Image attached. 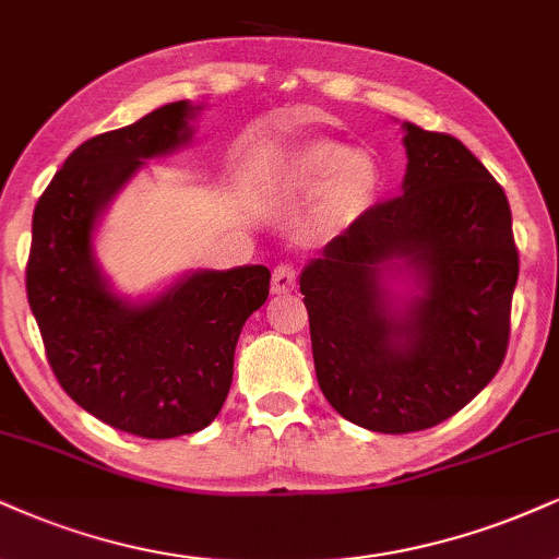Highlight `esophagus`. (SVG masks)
Listing matches in <instances>:
<instances>
[{
    "instance_id": "1",
    "label": "esophagus",
    "mask_w": 559,
    "mask_h": 559,
    "mask_svg": "<svg viewBox=\"0 0 559 559\" xmlns=\"http://www.w3.org/2000/svg\"><path fill=\"white\" fill-rule=\"evenodd\" d=\"M295 285H298V272L290 264H280L277 269L272 272V293L274 295H287L295 290Z\"/></svg>"
}]
</instances>
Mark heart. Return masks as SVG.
I'll list each match as a JSON object with an SVG mask.
<instances>
[{
    "mask_svg": "<svg viewBox=\"0 0 559 559\" xmlns=\"http://www.w3.org/2000/svg\"><path fill=\"white\" fill-rule=\"evenodd\" d=\"M381 186L383 170L376 155L332 140L295 147L274 176V191L285 202L313 199L311 225L321 236L357 223L376 204Z\"/></svg>",
    "mask_w": 559,
    "mask_h": 559,
    "instance_id": "heart-1",
    "label": "heart"
}]
</instances>
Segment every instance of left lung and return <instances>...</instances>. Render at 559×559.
Masks as SVG:
<instances>
[{
  "label": "left lung",
  "instance_id": "left-lung-1",
  "mask_svg": "<svg viewBox=\"0 0 559 559\" xmlns=\"http://www.w3.org/2000/svg\"><path fill=\"white\" fill-rule=\"evenodd\" d=\"M402 197L370 206L302 269L316 378L373 432H417L464 409L511 340L519 248L502 186L456 136L404 123ZM412 271L420 290L390 293Z\"/></svg>",
  "mask_w": 559,
  "mask_h": 559
}]
</instances>
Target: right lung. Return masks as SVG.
I'll return each mask as SVG.
<instances>
[{
    "instance_id": "add662e5",
    "label": "right lung",
    "mask_w": 559,
    "mask_h": 559,
    "mask_svg": "<svg viewBox=\"0 0 559 559\" xmlns=\"http://www.w3.org/2000/svg\"><path fill=\"white\" fill-rule=\"evenodd\" d=\"M199 106L176 100L82 142L33 212L25 287L61 389L100 423L163 440L202 430L223 409L248 316L269 269L183 274L153 300L116 295L95 261V227L144 160L189 144Z\"/></svg>"
}]
</instances>
